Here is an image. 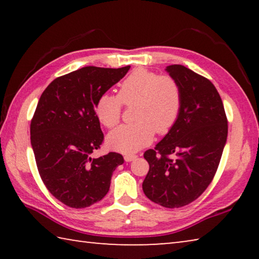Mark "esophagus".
<instances>
[{"label": "esophagus", "instance_id": "34e87169", "mask_svg": "<svg viewBox=\"0 0 259 259\" xmlns=\"http://www.w3.org/2000/svg\"><path fill=\"white\" fill-rule=\"evenodd\" d=\"M135 159H137V155H136V154H125L124 155L125 162H131V161H134Z\"/></svg>", "mask_w": 259, "mask_h": 259}]
</instances>
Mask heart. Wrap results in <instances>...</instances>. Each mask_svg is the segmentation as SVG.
<instances>
[{
    "label": "heart",
    "instance_id": "heart-1",
    "mask_svg": "<svg viewBox=\"0 0 259 259\" xmlns=\"http://www.w3.org/2000/svg\"><path fill=\"white\" fill-rule=\"evenodd\" d=\"M134 103L136 122L120 125L107 136V144L113 150L134 153L148 145L155 131L168 133L181 112V87L170 76L136 69L121 82L117 96H100L96 103V114L105 126L113 128L120 122L122 104Z\"/></svg>",
    "mask_w": 259,
    "mask_h": 259
}]
</instances>
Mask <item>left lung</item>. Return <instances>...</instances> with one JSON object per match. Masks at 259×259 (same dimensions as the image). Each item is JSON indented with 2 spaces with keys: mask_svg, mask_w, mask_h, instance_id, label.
Segmentation results:
<instances>
[{
  "mask_svg": "<svg viewBox=\"0 0 259 259\" xmlns=\"http://www.w3.org/2000/svg\"><path fill=\"white\" fill-rule=\"evenodd\" d=\"M165 71L182 90L179 116L154 150L144 153L150 164L143 191L153 202L181 208L207 190L217 171L227 139L222 98L208 78L183 65ZM175 157L170 159L169 155Z\"/></svg>",
  "mask_w": 259,
  "mask_h": 259,
  "instance_id": "obj_1",
  "label": "left lung"
}]
</instances>
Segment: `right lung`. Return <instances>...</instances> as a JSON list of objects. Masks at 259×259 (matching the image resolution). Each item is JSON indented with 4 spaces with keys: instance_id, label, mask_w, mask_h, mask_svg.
Here are the masks:
<instances>
[{
    "instance_id": "1",
    "label": "right lung",
    "mask_w": 259,
    "mask_h": 259,
    "mask_svg": "<svg viewBox=\"0 0 259 259\" xmlns=\"http://www.w3.org/2000/svg\"><path fill=\"white\" fill-rule=\"evenodd\" d=\"M130 66L82 67L57 77L43 91L30 122V144L43 183L60 202L87 208L107 194L123 156L91 157L104 140L96 103Z\"/></svg>"
}]
</instances>
